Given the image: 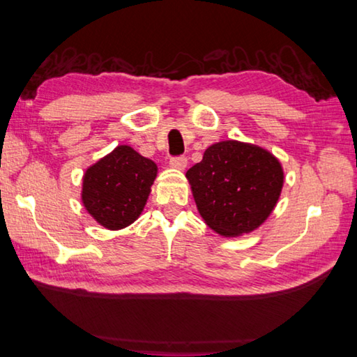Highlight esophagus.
I'll list each match as a JSON object with an SVG mask.
<instances>
[{"instance_id": "obj_1", "label": "esophagus", "mask_w": 357, "mask_h": 357, "mask_svg": "<svg viewBox=\"0 0 357 357\" xmlns=\"http://www.w3.org/2000/svg\"><path fill=\"white\" fill-rule=\"evenodd\" d=\"M170 165L173 167V169L184 170L187 167V158L185 156H174L170 159Z\"/></svg>"}]
</instances>
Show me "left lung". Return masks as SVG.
<instances>
[{
    "label": "left lung",
    "mask_w": 357,
    "mask_h": 357,
    "mask_svg": "<svg viewBox=\"0 0 357 357\" xmlns=\"http://www.w3.org/2000/svg\"><path fill=\"white\" fill-rule=\"evenodd\" d=\"M185 176L202 218L215 232H252L271 215L283 187V170L269 151L236 141L213 144Z\"/></svg>",
    "instance_id": "1"
}]
</instances>
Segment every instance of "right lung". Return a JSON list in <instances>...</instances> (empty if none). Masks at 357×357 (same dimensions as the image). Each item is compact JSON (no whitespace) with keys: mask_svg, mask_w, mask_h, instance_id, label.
Segmentation results:
<instances>
[{"mask_svg":"<svg viewBox=\"0 0 357 357\" xmlns=\"http://www.w3.org/2000/svg\"><path fill=\"white\" fill-rule=\"evenodd\" d=\"M156 173L158 167L151 159L128 145H119L86 170L83 204L103 227H127L144 211Z\"/></svg>","mask_w":357,"mask_h":357,"instance_id":"1","label":"right lung"}]
</instances>
